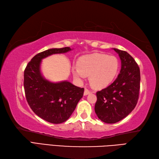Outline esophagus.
<instances>
[{
    "instance_id": "obj_1",
    "label": "esophagus",
    "mask_w": 159,
    "mask_h": 159,
    "mask_svg": "<svg viewBox=\"0 0 159 159\" xmlns=\"http://www.w3.org/2000/svg\"><path fill=\"white\" fill-rule=\"evenodd\" d=\"M91 92H91L89 89H88L87 88H85V92H84V95H85V96L88 95V94L90 93Z\"/></svg>"
}]
</instances>
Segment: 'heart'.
Here are the masks:
<instances>
[{"label": "heart", "instance_id": "heart-1", "mask_svg": "<svg viewBox=\"0 0 159 159\" xmlns=\"http://www.w3.org/2000/svg\"><path fill=\"white\" fill-rule=\"evenodd\" d=\"M77 67L72 70L74 76L81 79L89 76L90 85L94 89H102L113 81L120 67L119 61L114 56L93 53L80 57Z\"/></svg>", "mask_w": 159, "mask_h": 159}]
</instances>
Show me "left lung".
<instances>
[{"instance_id": "8db88e82", "label": "left lung", "mask_w": 159, "mask_h": 159, "mask_svg": "<svg viewBox=\"0 0 159 159\" xmlns=\"http://www.w3.org/2000/svg\"><path fill=\"white\" fill-rule=\"evenodd\" d=\"M121 61L120 73L114 82L96 92L95 112L107 124L126 117L136 107L140 89V70L133 57L124 50L113 48Z\"/></svg>"}]
</instances>
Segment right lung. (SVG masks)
Returning <instances> with one entry per match:
<instances>
[{
	"mask_svg": "<svg viewBox=\"0 0 159 159\" xmlns=\"http://www.w3.org/2000/svg\"><path fill=\"white\" fill-rule=\"evenodd\" d=\"M70 50V47H64L37 54L24 72V88L29 107L37 116L52 124L63 123L68 119L83 97L84 88L67 81H48L40 73L39 65L41 60L46 57Z\"/></svg>",
	"mask_w": 159,
	"mask_h": 159,
	"instance_id": "add662e5",
	"label": "right lung"
}]
</instances>
